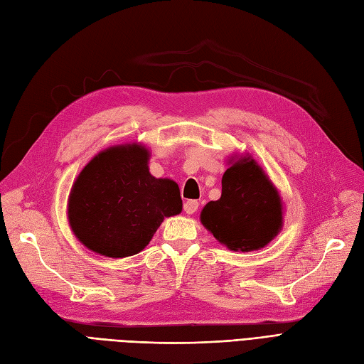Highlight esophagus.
I'll list each match as a JSON object with an SVG mask.
<instances>
[{
  "label": "esophagus",
  "instance_id": "34e87169",
  "mask_svg": "<svg viewBox=\"0 0 364 364\" xmlns=\"http://www.w3.org/2000/svg\"><path fill=\"white\" fill-rule=\"evenodd\" d=\"M198 201L197 200H188L184 203V212L189 213V215H192V213H195L198 210Z\"/></svg>",
  "mask_w": 364,
  "mask_h": 364
}]
</instances>
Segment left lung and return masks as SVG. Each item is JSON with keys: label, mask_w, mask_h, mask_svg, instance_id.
I'll return each mask as SVG.
<instances>
[{"label": "left lung", "mask_w": 364, "mask_h": 364, "mask_svg": "<svg viewBox=\"0 0 364 364\" xmlns=\"http://www.w3.org/2000/svg\"><path fill=\"white\" fill-rule=\"evenodd\" d=\"M201 223L230 250H258L282 229V200L255 160L240 158L223 175L221 197L204 206Z\"/></svg>", "instance_id": "8db88e82"}]
</instances>
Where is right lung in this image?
I'll list each match as a JSON object with an SVG mask.
<instances>
[{
	"label": "right lung",
	"instance_id": "1",
	"mask_svg": "<svg viewBox=\"0 0 364 364\" xmlns=\"http://www.w3.org/2000/svg\"><path fill=\"white\" fill-rule=\"evenodd\" d=\"M149 151L124 144L100 152L81 171L69 197L73 234L100 255L138 254L164 217L181 212L178 184L149 172Z\"/></svg>",
	"mask_w": 364,
	"mask_h": 364
}]
</instances>
